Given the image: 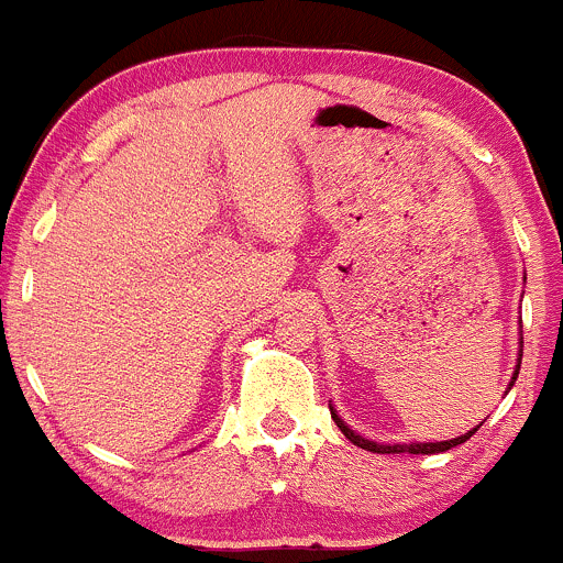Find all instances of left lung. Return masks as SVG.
<instances>
[{
	"label": "left lung",
	"mask_w": 563,
	"mask_h": 563,
	"mask_svg": "<svg viewBox=\"0 0 563 563\" xmlns=\"http://www.w3.org/2000/svg\"><path fill=\"white\" fill-rule=\"evenodd\" d=\"M520 361H522V331H520V353H517V366H515V375H511V380H509V388L515 386L517 375H520ZM509 388H506V391H509ZM331 419L336 421V427H339V430H342V435L347 438L350 443H355V446L366 449V452H372V454H441V452H449V449H454V446H460V443L468 441L473 432H476L478 427H482V424H476V427H473V430L465 432V435L452 438V441H438V443H377V441H369V438L358 435V432H355V430H350V427L344 424L342 416H339L336 410H333V405H331Z\"/></svg>",
	"instance_id": "left-lung-1"
}]
</instances>
